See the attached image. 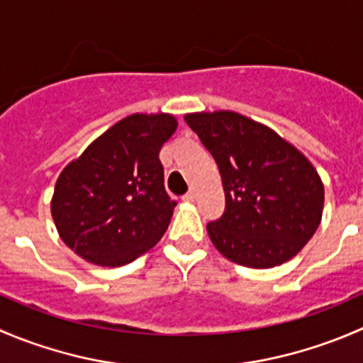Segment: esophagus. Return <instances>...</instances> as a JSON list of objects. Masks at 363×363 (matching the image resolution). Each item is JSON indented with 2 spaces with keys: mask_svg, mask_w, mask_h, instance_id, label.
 Listing matches in <instances>:
<instances>
[{
  "mask_svg": "<svg viewBox=\"0 0 363 363\" xmlns=\"http://www.w3.org/2000/svg\"><path fill=\"white\" fill-rule=\"evenodd\" d=\"M195 199H196L195 189H189V191L182 196V200H184V202H195Z\"/></svg>",
  "mask_w": 363,
  "mask_h": 363,
  "instance_id": "1",
  "label": "esophagus"
}]
</instances>
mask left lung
<instances>
[{
    "label": "left lung",
    "mask_w": 363,
    "mask_h": 363,
    "mask_svg": "<svg viewBox=\"0 0 363 363\" xmlns=\"http://www.w3.org/2000/svg\"><path fill=\"white\" fill-rule=\"evenodd\" d=\"M186 122L213 154L225 213L207 223L221 255L255 269L293 259L321 223L325 186L294 145L235 111L188 113Z\"/></svg>",
    "instance_id": "left-lung-1"
}]
</instances>
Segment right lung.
Segmentation results:
<instances>
[{
	"label": "right lung",
	"mask_w": 363,
	"mask_h": 363,
	"mask_svg": "<svg viewBox=\"0 0 363 363\" xmlns=\"http://www.w3.org/2000/svg\"><path fill=\"white\" fill-rule=\"evenodd\" d=\"M175 129L174 115H129L63 168L51 214L81 259L124 266L163 238L175 202L164 189L160 150Z\"/></svg>",
	"instance_id": "obj_1"
}]
</instances>
